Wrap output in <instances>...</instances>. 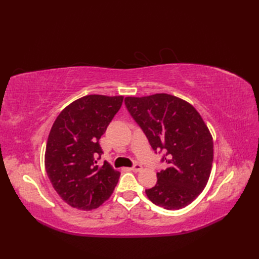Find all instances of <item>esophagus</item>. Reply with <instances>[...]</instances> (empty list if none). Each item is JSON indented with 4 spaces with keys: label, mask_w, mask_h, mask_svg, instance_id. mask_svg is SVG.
I'll list each match as a JSON object with an SVG mask.
<instances>
[{
    "label": "esophagus",
    "mask_w": 259,
    "mask_h": 259,
    "mask_svg": "<svg viewBox=\"0 0 259 259\" xmlns=\"http://www.w3.org/2000/svg\"><path fill=\"white\" fill-rule=\"evenodd\" d=\"M131 169H132L133 171H139V170L143 169V166L140 165V164H135V165L133 166Z\"/></svg>",
    "instance_id": "obj_1"
}]
</instances>
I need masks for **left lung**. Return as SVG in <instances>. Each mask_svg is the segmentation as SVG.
<instances>
[{
  "mask_svg": "<svg viewBox=\"0 0 259 259\" xmlns=\"http://www.w3.org/2000/svg\"><path fill=\"white\" fill-rule=\"evenodd\" d=\"M130 113L153 150L165 151L168 167L156 173L158 183L146 190L155 205L179 209L204 190L214 156L213 137L191 104L165 93L125 97Z\"/></svg>",
  "mask_w": 259,
  "mask_h": 259,
  "instance_id": "left-lung-1",
  "label": "left lung"
}]
</instances>
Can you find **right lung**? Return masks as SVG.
I'll use <instances>...</instances> for the list:
<instances>
[{
	"label": "right lung",
	"mask_w": 259,
	"mask_h": 259,
	"mask_svg": "<svg viewBox=\"0 0 259 259\" xmlns=\"http://www.w3.org/2000/svg\"><path fill=\"white\" fill-rule=\"evenodd\" d=\"M123 96L88 95L62 110L51 128L45 150V169L54 189L67 204L92 210L111 197L120 171L103 153L101 135L123 103Z\"/></svg>",
	"instance_id": "add662e5"
}]
</instances>
